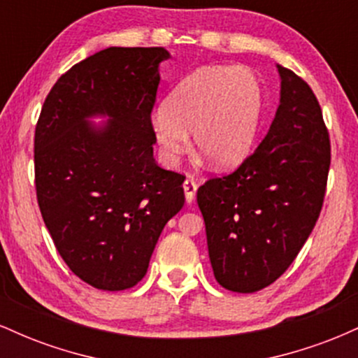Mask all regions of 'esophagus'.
<instances>
[{"instance_id":"obj_1","label":"esophagus","mask_w":358,"mask_h":358,"mask_svg":"<svg viewBox=\"0 0 358 358\" xmlns=\"http://www.w3.org/2000/svg\"><path fill=\"white\" fill-rule=\"evenodd\" d=\"M196 188H199V185L193 178H187L183 182V190H185V199H187L188 203H192L193 200H195V193H196Z\"/></svg>"}]
</instances>
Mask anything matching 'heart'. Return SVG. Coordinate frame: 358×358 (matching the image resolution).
Masks as SVG:
<instances>
[{
    "instance_id": "heart-1",
    "label": "heart",
    "mask_w": 358,
    "mask_h": 358,
    "mask_svg": "<svg viewBox=\"0 0 358 358\" xmlns=\"http://www.w3.org/2000/svg\"><path fill=\"white\" fill-rule=\"evenodd\" d=\"M262 87L244 67H205L178 84L153 116L155 138L168 163L195 146L213 166L239 165L256 139Z\"/></svg>"
}]
</instances>
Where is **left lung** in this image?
Segmentation results:
<instances>
[{
  "instance_id": "8db88e82",
  "label": "left lung",
  "mask_w": 358,
  "mask_h": 358,
  "mask_svg": "<svg viewBox=\"0 0 358 358\" xmlns=\"http://www.w3.org/2000/svg\"><path fill=\"white\" fill-rule=\"evenodd\" d=\"M281 104L237 170L196 192L213 276L234 293L273 285L298 256L323 207L331 150L316 96L278 65Z\"/></svg>"
}]
</instances>
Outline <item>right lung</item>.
Instances as JSON below:
<instances>
[{
    "label": "right lung",
    "mask_w": 358,
    "mask_h": 358,
    "mask_svg": "<svg viewBox=\"0 0 358 358\" xmlns=\"http://www.w3.org/2000/svg\"><path fill=\"white\" fill-rule=\"evenodd\" d=\"M163 47H109L53 84L35 127L40 212L69 269L122 291L145 278L159 234L182 210L185 176L153 158L151 110ZM108 113L94 130L85 117Z\"/></svg>",
    "instance_id": "right-lung-1"
}]
</instances>
